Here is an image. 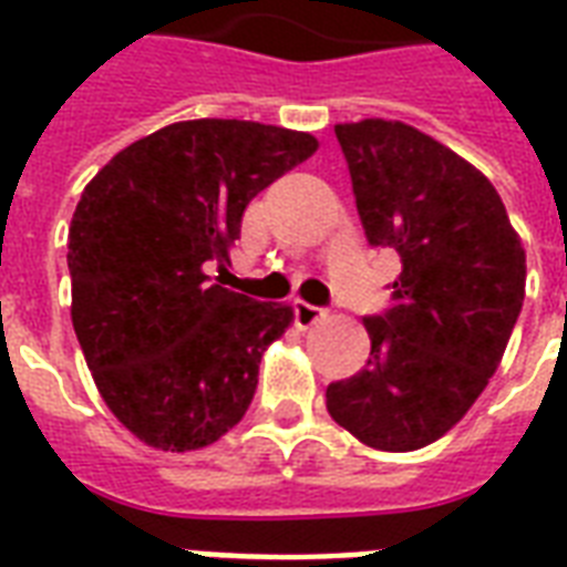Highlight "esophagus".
Listing matches in <instances>:
<instances>
[{
    "instance_id": "esophagus-1",
    "label": "esophagus",
    "mask_w": 567,
    "mask_h": 567,
    "mask_svg": "<svg viewBox=\"0 0 567 567\" xmlns=\"http://www.w3.org/2000/svg\"><path fill=\"white\" fill-rule=\"evenodd\" d=\"M291 309H293V323H297L300 329L315 327V323L327 315L320 306H311V302H302V300H293Z\"/></svg>"
}]
</instances>
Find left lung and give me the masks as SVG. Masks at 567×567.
<instances>
[{
  "mask_svg": "<svg viewBox=\"0 0 567 567\" xmlns=\"http://www.w3.org/2000/svg\"><path fill=\"white\" fill-rule=\"evenodd\" d=\"M355 208L403 270L394 306L364 320L371 355L327 388L338 426L409 453L453 430L501 364L524 306L527 252L494 185L400 120L338 123Z\"/></svg>",
  "mask_w": 567,
  "mask_h": 567,
  "instance_id": "1",
  "label": "left lung"
}]
</instances>
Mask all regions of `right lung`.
Instances as JSON below:
<instances>
[{
	"mask_svg": "<svg viewBox=\"0 0 567 567\" xmlns=\"http://www.w3.org/2000/svg\"><path fill=\"white\" fill-rule=\"evenodd\" d=\"M315 150L309 132L182 120L120 150L82 190L66 240L75 338L105 405L150 447H208L247 414L293 311L212 270L229 265L249 199Z\"/></svg>",
	"mask_w": 567,
	"mask_h": 567,
	"instance_id": "right-lung-1",
	"label": "right lung"
}]
</instances>
